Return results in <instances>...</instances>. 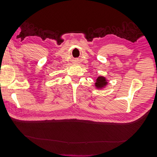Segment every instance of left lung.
Masks as SVG:
<instances>
[{
  "label": "left lung",
  "mask_w": 157,
  "mask_h": 157,
  "mask_svg": "<svg viewBox=\"0 0 157 157\" xmlns=\"http://www.w3.org/2000/svg\"><path fill=\"white\" fill-rule=\"evenodd\" d=\"M108 84V81L103 76H98L94 83V86L97 89H103Z\"/></svg>",
  "instance_id": "1"
}]
</instances>
